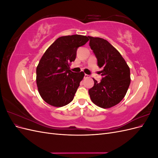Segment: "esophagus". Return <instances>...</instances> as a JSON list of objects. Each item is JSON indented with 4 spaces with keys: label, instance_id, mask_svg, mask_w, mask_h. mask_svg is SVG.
<instances>
[{
    "label": "esophagus",
    "instance_id": "1",
    "mask_svg": "<svg viewBox=\"0 0 158 158\" xmlns=\"http://www.w3.org/2000/svg\"><path fill=\"white\" fill-rule=\"evenodd\" d=\"M89 76L88 75V74H85L84 75V78H89Z\"/></svg>",
    "mask_w": 158,
    "mask_h": 158
}]
</instances>
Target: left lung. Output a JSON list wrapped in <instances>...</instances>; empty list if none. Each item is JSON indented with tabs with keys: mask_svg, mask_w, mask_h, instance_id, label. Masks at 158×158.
Returning a JSON list of instances; mask_svg holds the SVG:
<instances>
[{
	"mask_svg": "<svg viewBox=\"0 0 158 158\" xmlns=\"http://www.w3.org/2000/svg\"><path fill=\"white\" fill-rule=\"evenodd\" d=\"M89 46L102 68L100 82L93 78L94 85L88 90L92 102L103 109L116 106L125 96L131 83L130 68L114 47L104 39L88 36Z\"/></svg>",
	"mask_w": 158,
	"mask_h": 158,
	"instance_id": "obj_1",
	"label": "left lung"
}]
</instances>
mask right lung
I'll use <instances>...</instances> for the list:
<instances>
[{
	"instance_id": "right-lung-1",
	"label": "right lung",
	"mask_w": 158,
	"mask_h": 158,
	"mask_svg": "<svg viewBox=\"0 0 158 158\" xmlns=\"http://www.w3.org/2000/svg\"><path fill=\"white\" fill-rule=\"evenodd\" d=\"M88 40L82 35L60 37L42 56L36 69V83L41 97L50 106L63 107L73 101L84 73L72 72L70 63L76 59L77 49Z\"/></svg>"
}]
</instances>
